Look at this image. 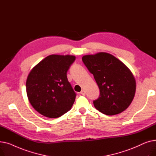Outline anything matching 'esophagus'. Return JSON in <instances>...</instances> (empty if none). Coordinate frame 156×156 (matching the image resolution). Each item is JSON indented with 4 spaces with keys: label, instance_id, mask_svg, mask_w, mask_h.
<instances>
[{
    "label": "esophagus",
    "instance_id": "esophagus-1",
    "mask_svg": "<svg viewBox=\"0 0 156 156\" xmlns=\"http://www.w3.org/2000/svg\"><path fill=\"white\" fill-rule=\"evenodd\" d=\"M80 94H82L83 95H85V90H82L81 91Z\"/></svg>",
    "mask_w": 156,
    "mask_h": 156
}]
</instances>
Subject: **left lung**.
Listing matches in <instances>:
<instances>
[{"mask_svg":"<svg viewBox=\"0 0 156 156\" xmlns=\"http://www.w3.org/2000/svg\"><path fill=\"white\" fill-rule=\"evenodd\" d=\"M82 61L94 76L100 89L95 108L108 116L126 110L132 103L136 91V80L126 66L112 54L98 52L85 55Z\"/></svg>","mask_w":156,"mask_h":156,"instance_id":"left-lung-1","label":"left lung"}]
</instances>
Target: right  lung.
Returning <instances> with one entry per match:
<instances>
[{"label":"right lung","mask_w":156,"mask_h":156,"mask_svg":"<svg viewBox=\"0 0 156 156\" xmlns=\"http://www.w3.org/2000/svg\"><path fill=\"white\" fill-rule=\"evenodd\" d=\"M75 58L71 55H50L29 73L26 82L28 99L42 115L55 118L71 109L76 94L66 73Z\"/></svg>","instance_id":"1"}]
</instances>
